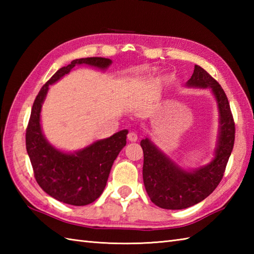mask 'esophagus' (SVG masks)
I'll return each mask as SVG.
<instances>
[{"instance_id":"obj_1","label":"esophagus","mask_w":254,"mask_h":254,"mask_svg":"<svg viewBox=\"0 0 254 254\" xmlns=\"http://www.w3.org/2000/svg\"><path fill=\"white\" fill-rule=\"evenodd\" d=\"M127 139L130 142H136L137 141V134L134 131H130L127 134Z\"/></svg>"}]
</instances>
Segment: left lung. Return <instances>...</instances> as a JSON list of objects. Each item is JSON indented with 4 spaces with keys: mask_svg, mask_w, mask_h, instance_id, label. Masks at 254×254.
Here are the masks:
<instances>
[{
    "mask_svg": "<svg viewBox=\"0 0 254 254\" xmlns=\"http://www.w3.org/2000/svg\"><path fill=\"white\" fill-rule=\"evenodd\" d=\"M190 87L210 88L219 108V136L215 158L207 166L192 172L179 168L148 138L142 139L144 153L143 180L155 205L166 209H183L206 198L222 181L235 143V121L222 86L198 65L188 80Z\"/></svg>",
    "mask_w": 254,
    "mask_h": 254,
    "instance_id": "1",
    "label": "left lung"
}]
</instances>
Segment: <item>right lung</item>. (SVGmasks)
Returning <instances> with one entry per match:
<instances>
[{
    "instance_id": "1",
    "label": "right lung",
    "mask_w": 254,
    "mask_h": 254,
    "mask_svg": "<svg viewBox=\"0 0 254 254\" xmlns=\"http://www.w3.org/2000/svg\"><path fill=\"white\" fill-rule=\"evenodd\" d=\"M79 64L107 68L111 60L105 58L77 59L67 66L58 69L38 93L26 128V149L37 183L53 198L75 206L93 203L101 195L113 161L126 146L127 134V130H122L75 154L62 153L46 141L40 127V110L49 85Z\"/></svg>"
}]
</instances>
